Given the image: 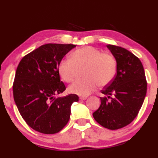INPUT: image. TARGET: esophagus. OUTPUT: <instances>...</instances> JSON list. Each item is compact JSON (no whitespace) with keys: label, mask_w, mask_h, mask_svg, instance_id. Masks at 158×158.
Here are the masks:
<instances>
[{"label":"esophagus","mask_w":158,"mask_h":158,"mask_svg":"<svg viewBox=\"0 0 158 158\" xmlns=\"http://www.w3.org/2000/svg\"><path fill=\"white\" fill-rule=\"evenodd\" d=\"M87 96H81V97H80L79 98V99L80 100H82V101H84V100H86L87 99Z\"/></svg>","instance_id":"1"}]
</instances>
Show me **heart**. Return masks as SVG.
Masks as SVG:
<instances>
[{"instance_id":"b5f03b06","label":"heart","mask_w":158,"mask_h":158,"mask_svg":"<svg viewBox=\"0 0 158 158\" xmlns=\"http://www.w3.org/2000/svg\"><path fill=\"white\" fill-rule=\"evenodd\" d=\"M70 59H62L58 65V73L66 82L73 81L76 66L87 65L83 79L74 81L68 87V92L81 96L92 93L98 83L100 86L107 85L116 73V61L111 54L103 53L92 46H85L74 51Z\"/></svg>"}]
</instances>
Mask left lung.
I'll list each match as a JSON object with an SVG mask.
<instances>
[{"label": "left lung", "instance_id": "left-lung-1", "mask_svg": "<svg viewBox=\"0 0 158 158\" xmlns=\"http://www.w3.org/2000/svg\"><path fill=\"white\" fill-rule=\"evenodd\" d=\"M107 47L116 60L117 73L102 90L107 98H100L101 105L93 116L102 127L118 130L135 118L145 98L147 83L143 64L136 56L121 47Z\"/></svg>", "mask_w": 158, "mask_h": 158}]
</instances>
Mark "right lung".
I'll return each instance as SVG.
<instances>
[{
	"mask_svg": "<svg viewBox=\"0 0 158 158\" xmlns=\"http://www.w3.org/2000/svg\"><path fill=\"white\" fill-rule=\"evenodd\" d=\"M72 44L48 43L22 59L17 68L13 96L17 107L31 128L43 134H55L67 124L71 107L79 97L70 94L55 97L65 90L58 73L59 63Z\"/></svg>",
	"mask_w": 158,
	"mask_h": 158,
	"instance_id": "obj_1",
	"label": "right lung"
}]
</instances>
